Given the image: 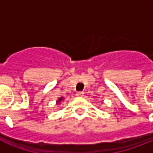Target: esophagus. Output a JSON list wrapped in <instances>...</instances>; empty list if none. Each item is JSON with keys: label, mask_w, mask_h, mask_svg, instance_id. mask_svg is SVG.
Returning <instances> with one entry per match:
<instances>
[{"label": "esophagus", "mask_w": 153, "mask_h": 153, "mask_svg": "<svg viewBox=\"0 0 153 153\" xmlns=\"http://www.w3.org/2000/svg\"><path fill=\"white\" fill-rule=\"evenodd\" d=\"M76 95L78 97H82V96H84V92H77Z\"/></svg>", "instance_id": "34e87169"}]
</instances>
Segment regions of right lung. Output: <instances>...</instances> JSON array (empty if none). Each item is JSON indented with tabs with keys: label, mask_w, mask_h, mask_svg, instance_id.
I'll return each instance as SVG.
<instances>
[{
	"label": "right lung",
	"mask_w": 153,
	"mask_h": 153,
	"mask_svg": "<svg viewBox=\"0 0 153 153\" xmlns=\"http://www.w3.org/2000/svg\"><path fill=\"white\" fill-rule=\"evenodd\" d=\"M62 99H63V98H59V100L57 101V103H59V102H61V101H62Z\"/></svg>",
	"instance_id": "1"
}]
</instances>
